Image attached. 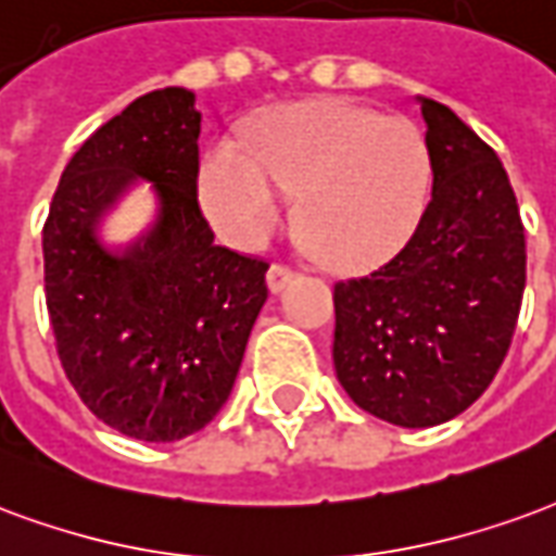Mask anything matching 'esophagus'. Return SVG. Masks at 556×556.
Returning <instances> with one entry per match:
<instances>
[{"label": "esophagus", "mask_w": 556, "mask_h": 556, "mask_svg": "<svg viewBox=\"0 0 556 556\" xmlns=\"http://www.w3.org/2000/svg\"><path fill=\"white\" fill-rule=\"evenodd\" d=\"M293 278H295L293 269L278 266V263H275V266H269V273H266V283H269V290H273V293H281V290H287V287L293 283Z\"/></svg>", "instance_id": "1"}]
</instances>
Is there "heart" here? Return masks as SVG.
I'll list each match as a JSON object with an SVG mask.
<instances>
[{"label":"heart","instance_id":"heart-1","mask_svg":"<svg viewBox=\"0 0 556 556\" xmlns=\"http://www.w3.org/2000/svg\"><path fill=\"white\" fill-rule=\"evenodd\" d=\"M198 206L218 237L257 249L290 213L319 261L370 273L408 249L432 198L427 136L406 117L311 100L261 117L249 150L222 139L198 165Z\"/></svg>","mask_w":556,"mask_h":556}]
</instances>
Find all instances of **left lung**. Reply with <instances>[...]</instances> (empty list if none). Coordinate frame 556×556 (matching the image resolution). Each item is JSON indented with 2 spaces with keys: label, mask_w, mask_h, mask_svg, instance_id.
Masks as SVG:
<instances>
[{
  "label": "left lung",
  "mask_w": 556,
  "mask_h": 556,
  "mask_svg": "<svg viewBox=\"0 0 556 556\" xmlns=\"http://www.w3.org/2000/svg\"><path fill=\"white\" fill-rule=\"evenodd\" d=\"M432 201L408 249L334 287V372L355 406L394 427L462 415L492 384L516 331L528 254L516 192L456 112L417 97Z\"/></svg>",
  "instance_id": "1"
}]
</instances>
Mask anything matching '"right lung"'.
<instances>
[{
  "label": "right lung",
  "instance_id": "obj_1",
  "mask_svg": "<svg viewBox=\"0 0 556 556\" xmlns=\"http://www.w3.org/2000/svg\"><path fill=\"white\" fill-rule=\"evenodd\" d=\"M201 112L189 88L132 100L73 153L43 228V281L67 379L106 427L180 441L228 403L266 263L213 242L194 201ZM132 185L154 222L127 243L105 216Z\"/></svg>",
  "mask_w": 556,
  "mask_h": 556
}]
</instances>
